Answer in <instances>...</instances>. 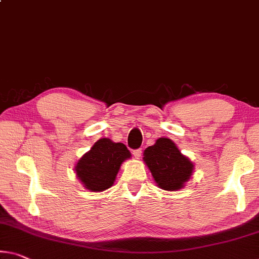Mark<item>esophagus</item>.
<instances>
[{"label":"esophagus","mask_w":259,"mask_h":259,"mask_svg":"<svg viewBox=\"0 0 259 259\" xmlns=\"http://www.w3.org/2000/svg\"><path fill=\"white\" fill-rule=\"evenodd\" d=\"M142 152H143V150L142 149H137V150H134V152H133V154L135 155V158H139L142 155Z\"/></svg>","instance_id":"esophagus-1"}]
</instances>
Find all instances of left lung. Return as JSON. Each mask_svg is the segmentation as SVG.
I'll list each match as a JSON object with an SVG mask.
<instances>
[{"mask_svg": "<svg viewBox=\"0 0 259 259\" xmlns=\"http://www.w3.org/2000/svg\"><path fill=\"white\" fill-rule=\"evenodd\" d=\"M144 161L163 190H179L191 176L194 165L170 139L159 138L144 151Z\"/></svg>", "mask_w": 259, "mask_h": 259, "instance_id": "1", "label": "left lung"}]
</instances>
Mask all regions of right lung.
I'll return each instance as SVG.
<instances>
[{
    "label": "right lung",
    "mask_w": 259,
    "mask_h": 259,
    "mask_svg": "<svg viewBox=\"0 0 259 259\" xmlns=\"http://www.w3.org/2000/svg\"><path fill=\"white\" fill-rule=\"evenodd\" d=\"M128 158L130 152L124 144L102 138L78 160L75 170L85 188L102 191L113 186L122 162Z\"/></svg>",
    "instance_id": "add662e5"
}]
</instances>
